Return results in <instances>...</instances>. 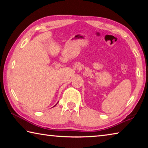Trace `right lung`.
I'll return each mask as SVG.
<instances>
[{
    "instance_id": "1",
    "label": "right lung",
    "mask_w": 148,
    "mask_h": 148,
    "mask_svg": "<svg viewBox=\"0 0 148 148\" xmlns=\"http://www.w3.org/2000/svg\"><path fill=\"white\" fill-rule=\"evenodd\" d=\"M56 106V105H55V106ZM54 106H53V107H54Z\"/></svg>"
}]
</instances>
